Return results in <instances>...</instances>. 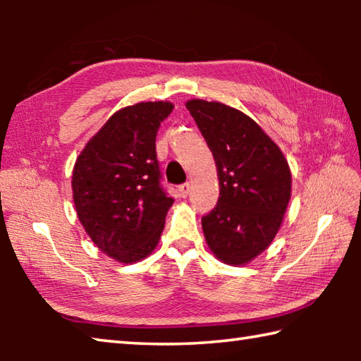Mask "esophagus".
Masks as SVG:
<instances>
[{
    "label": "esophagus",
    "mask_w": 361,
    "mask_h": 361,
    "mask_svg": "<svg viewBox=\"0 0 361 361\" xmlns=\"http://www.w3.org/2000/svg\"><path fill=\"white\" fill-rule=\"evenodd\" d=\"M189 189H191V185H189V183H183V185H180L178 186V195L180 197H188V194H189Z\"/></svg>",
    "instance_id": "esophagus-1"
}]
</instances>
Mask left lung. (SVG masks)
I'll return each instance as SVG.
<instances>
[{"label": "left lung", "mask_w": 361, "mask_h": 361, "mask_svg": "<svg viewBox=\"0 0 361 361\" xmlns=\"http://www.w3.org/2000/svg\"><path fill=\"white\" fill-rule=\"evenodd\" d=\"M186 108L216 164L219 197L202 218L210 252L243 266L271 245L291 197V172L274 140L239 109L192 99Z\"/></svg>", "instance_id": "8db88e82"}]
</instances>
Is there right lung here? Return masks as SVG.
I'll use <instances>...</instances> for the list:
<instances>
[{"instance_id":"1","label":"right lung","mask_w":361,"mask_h":361,"mask_svg":"<svg viewBox=\"0 0 361 361\" xmlns=\"http://www.w3.org/2000/svg\"><path fill=\"white\" fill-rule=\"evenodd\" d=\"M170 102L121 108L89 140L73 167L79 223L100 252L124 264L157 247L173 204L161 188L156 135L172 113Z\"/></svg>"}]
</instances>
